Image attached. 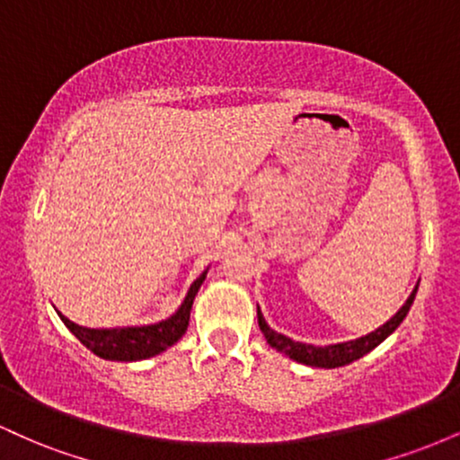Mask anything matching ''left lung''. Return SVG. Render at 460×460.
I'll list each match as a JSON object with an SVG mask.
<instances>
[{
    "label": "left lung",
    "mask_w": 460,
    "mask_h": 460,
    "mask_svg": "<svg viewBox=\"0 0 460 460\" xmlns=\"http://www.w3.org/2000/svg\"><path fill=\"white\" fill-rule=\"evenodd\" d=\"M415 294H417V285H415L413 292H411V296L406 298V303L400 307L398 314H395L389 322H385L381 329L367 332L366 337H358V340L344 341V344L314 346V344H303V341L289 340V337L281 335V332H277L266 324L260 307H257V320H260V329L263 332V337L268 340V344H270L272 348H277L279 352H283V355L294 358V361L305 363V366L331 369V367H341V366H348V363L357 361V358L367 355L369 350H374V348L381 344V341L387 340V337L392 335L395 329H398L400 322L406 318V314H409L411 305H413V300H415Z\"/></svg>",
    "instance_id": "obj_1"
}]
</instances>
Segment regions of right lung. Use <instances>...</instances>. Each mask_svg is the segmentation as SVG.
Masks as SVG:
<instances>
[{
    "label": "right lung",
    "instance_id": "add662e5",
    "mask_svg": "<svg viewBox=\"0 0 460 460\" xmlns=\"http://www.w3.org/2000/svg\"><path fill=\"white\" fill-rule=\"evenodd\" d=\"M205 274L208 272L200 274L197 281L190 285L188 296L181 303V307L171 318L157 322V324L128 326V329H86V326H79L65 318L60 311H58V315L65 322L66 329L97 357L110 358V361H140V358L160 355L168 346L181 340L183 332L188 331L190 309H192L200 283L205 281Z\"/></svg>",
    "mask_w": 460,
    "mask_h": 460
}]
</instances>
